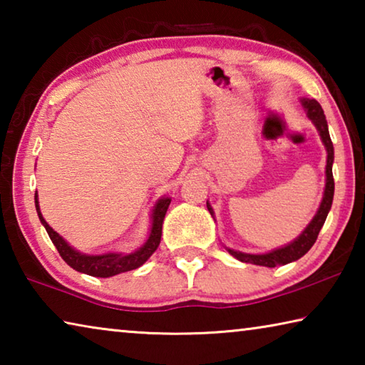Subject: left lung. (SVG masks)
Listing matches in <instances>:
<instances>
[{"mask_svg":"<svg viewBox=\"0 0 365 365\" xmlns=\"http://www.w3.org/2000/svg\"><path fill=\"white\" fill-rule=\"evenodd\" d=\"M302 108H304L306 114L309 119L312 120L314 125H316L317 132L322 138V143L325 145L327 150V168H325V191H324V197L322 202H320L317 214L314 215V219L311 220L304 232H302L298 238L294 240L283 248L274 250L270 252H265V255H248V252H242V251H235L227 248V251L230 252L233 257H237L238 261L242 262H248V264H256V265H264V267H277V265H285L293 261H298L299 257H302L306 252L312 248V245L316 243V240L319 237L320 228L324 227L327 215H329V211L331 207V201H333V193H335V182H333V172H331V164H333V143L330 140V133H329V125H327V119L324 114V109L316 100H301ZM207 205V211L214 215V211L209 202Z\"/></svg>","mask_w":365,"mask_h":365,"instance_id":"8db88e82","label":"left lung"}]
</instances>
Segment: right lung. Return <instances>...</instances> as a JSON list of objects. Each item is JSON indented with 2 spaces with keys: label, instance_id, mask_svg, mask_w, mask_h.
<instances>
[{
  "label": "right lung",
  "instance_id": "right-lung-1",
  "mask_svg": "<svg viewBox=\"0 0 365 365\" xmlns=\"http://www.w3.org/2000/svg\"><path fill=\"white\" fill-rule=\"evenodd\" d=\"M169 205H170V197H160V200L156 202V206L153 209L150 237H148L146 243L141 246L140 250L130 252V255H122V252H106V255L93 256V255H83V252L73 250L59 233L54 232L53 228L48 225V222L43 219V215L40 212L38 200H36V193H35V207H36V212H38L40 222L43 224V227L46 228L49 238H51L53 245L56 246L61 257H63L64 261L77 272H82V274L91 275V277H103V279L122 274V272L138 269L140 265H143L148 259H150V256L158 250V246L160 243L163 222L165 217V212H168L169 209Z\"/></svg>",
  "mask_w": 365,
  "mask_h": 365
}]
</instances>
